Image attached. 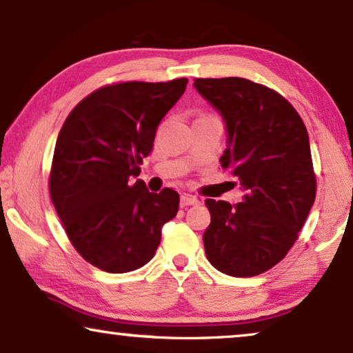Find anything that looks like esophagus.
<instances>
[{"label":"esophagus","instance_id":"34e87169","mask_svg":"<svg viewBox=\"0 0 353 353\" xmlns=\"http://www.w3.org/2000/svg\"><path fill=\"white\" fill-rule=\"evenodd\" d=\"M196 204H199V201H197L194 196H190V194H183V196H181V199H180V205H181V207L196 205Z\"/></svg>","mask_w":353,"mask_h":353}]
</instances>
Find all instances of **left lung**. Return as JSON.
<instances>
[{
    "instance_id": "obj_1",
    "label": "left lung",
    "mask_w": 353,
    "mask_h": 353,
    "mask_svg": "<svg viewBox=\"0 0 353 353\" xmlns=\"http://www.w3.org/2000/svg\"><path fill=\"white\" fill-rule=\"evenodd\" d=\"M194 88L223 119L220 162L244 191L236 205L205 199V255L221 273L255 276L286 257L315 202L307 128L281 94L250 80L196 79Z\"/></svg>"
}]
</instances>
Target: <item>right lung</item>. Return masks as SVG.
I'll return each mask as SVG.
<instances>
[{"label": "right lung", "instance_id": "obj_1", "mask_svg": "<svg viewBox=\"0 0 353 353\" xmlns=\"http://www.w3.org/2000/svg\"><path fill=\"white\" fill-rule=\"evenodd\" d=\"M125 81L96 90L75 105L57 137L50 175L51 201L70 243L108 273L141 268L161 244L162 226L180 194L149 192L139 163L152 151L157 125L186 90Z\"/></svg>", "mask_w": 353, "mask_h": 353}]
</instances>
